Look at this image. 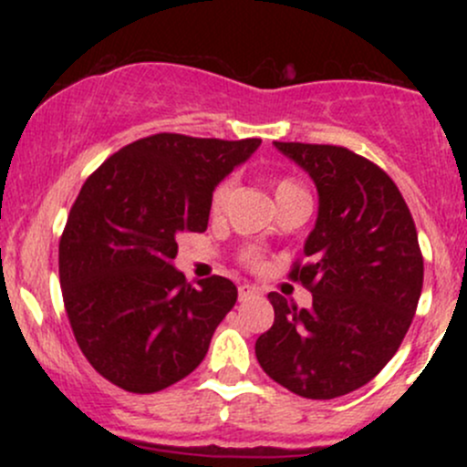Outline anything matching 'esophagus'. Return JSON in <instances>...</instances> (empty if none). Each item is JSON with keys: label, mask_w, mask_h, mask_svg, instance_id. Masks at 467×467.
<instances>
[{"label": "esophagus", "mask_w": 467, "mask_h": 467, "mask_svg": "<svg viewBox=\"0 0 467 467\" xmlns=\"http://www.w3.org/2000/svg\"><path fill=\"white\" fill-rule=\"evenodd\" d=\"M261 289L256 285H248V283H244V285H239V301H244V298L248 296H254V294H259Z\"/></svg>", "instance_id": "esophagus-1"}]
</instances>
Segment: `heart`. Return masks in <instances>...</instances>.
<instances>
[{
    "label": "heart",
    "mask_w": 467,
    "mask_h": 467,
    "mask_svg": "<svg viewBox=\"0 0 467 467\" xmlns=\"http://www.w3.org/2000/svg\"><path fill=\"white\" fill-rule=\"evenodd\" d=\"M272 186H275L276 203H283V202H289V200H309L307 191L303 189L301 182L294 180V178H276L275 184H272ZM230 192H233V180H230V178L222 180L215 186V189H213V192H211V213H213V215H219V213L226 208ZM241 261H244V264L250 265V267H259L261 265V256L256 254L254 250H245L244 254H241Z\"/></svg>",
    "instance_id": "heart-1"
}]
</instances>
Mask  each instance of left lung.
Returning a JSON list of instances; mask_svg holds the SVG:
<instances>
[{"label":"left lung","instance_id":"1","mask_svg":"<svg viewBox=\"0 0 467 467\" xmlns=\"http://www.w3.org/2000/svg\"><path fill=\"white\" fill-rule=\"evenodd\" d=\"M318 189V219L289 278L312 292L301 309L270 292L275 325L254 351L275 382L334 400L387 367L412 323L423 285L417 228L395 182L336 144L275 142Z\"/></svg>","mask_w":467,"mask_h":467}]
</instances>
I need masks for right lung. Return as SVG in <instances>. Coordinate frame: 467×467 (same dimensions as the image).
<instances>
[{"mask_svg":"<svg viewBox=\"0 0 467 467\" xmlns=\"http://www.w3.org/2000/svg\"><path fill=\"white\" fill-rule=\"evenodd\" d=\"M259 144L155 133L85 180L58 241V276L80 351L111 384L155 393L200 367L237 287L186 281L171 265L175 239L206 230L213 189Z\"/></svg>","mask_w":467,"mask_h":467,"instance_id":"obj_1","label":"right lung"}]
</instances>
